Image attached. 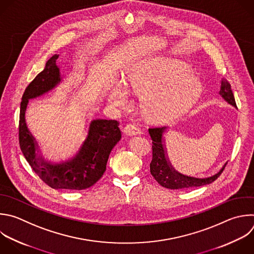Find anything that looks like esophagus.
Instances as JSON below:
<instances>
[{"instance_id": "34e87169", "label": "esophagus", "mask_w": 254, "mask_h": 254, "mask_svg": "<svg viewBox=\"0 0 254 254\" xmlns=\"http://www.w3.org/2000/svg\"><path fill=\"white\" fill-rule=\"evenodd\" d=\"M123 132H124L126 135L132 136V135H137V134H139V133H140V129H139L138 127L135 126V125H127V127H124Z\"/></svg>"}]
</instances>
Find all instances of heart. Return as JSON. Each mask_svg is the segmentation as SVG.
<instances>
[{"instance_id": "obj_1", "label": "heart", "mask_w": 254, "mask_h": 254, "mask_svg": "<svg viewBox=\"0 0 254 254\" xmlns=\"http://www.w3.org/2000/svg\"><path fill=\"white\" fill-rule=\"evenodd\" d=\"M181 64L163 62L153 67L129 74L127 89L141 99V111L151 123L172 121L194 106L201 97L202 84ZM127 91L119 83H113L107 91V102L119 109L129 104Z\"/></svg>"}]
</instances>
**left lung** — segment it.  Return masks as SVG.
<instances>
[{
  "label": "left lung",
  "mask_w": 254,
  "mask_h": 254,
  "mask_svg": "<svg viewBox=\"0 0 254 254\" xmlns=\"http://www.w3.org/2000/svg\"><path fill=\"white\" fill-rule=\"evenodd\" d=\"M220 97L229 105L236 108L234 96L231 91L230 83L222 78L220 81ZM168 127L149 128L148 133L152 139V160L149 164L150 174L154 180L163 188L168 190H183L190 188H196L209 185L214 182L223 172L227 161L222 165L220 170L206 178H194L184 175L178 172L172 164L167 155L164 134L167 132Z\"/></svg>",
  "instance_id": "8db88e82"
}]
</instances>
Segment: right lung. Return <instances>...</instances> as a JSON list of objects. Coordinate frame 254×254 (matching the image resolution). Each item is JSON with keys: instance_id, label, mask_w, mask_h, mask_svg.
Returning <instances> with one entry per match:
<instances>
[{"instance_id": "1", "label": "right lung", "mask_w": 254, "mask_h": 254, "mask_svg": "<svg viewBox=\"0 0 254 254\" xmlns=\"http://www.w3.org/2000/svg\"><path fill=\"white\" fill-rule=\"evenodd\" d=\"M59 55H54L45 68L27 87L21 103L19 140L22 152L38 177L55 190H80L94 186L104 175L114 146L122 135L117 121L96 119L88 125V133L77 151L67 159H47L26 123V111L30 100L42 97L64 81Z\"/></svg>"}]
</instances>
